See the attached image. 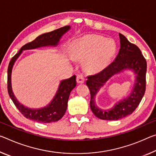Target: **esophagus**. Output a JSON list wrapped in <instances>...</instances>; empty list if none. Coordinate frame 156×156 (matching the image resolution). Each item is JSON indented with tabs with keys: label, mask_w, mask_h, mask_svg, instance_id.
Instances as JSON below:
<instances>
[{
	"label": "esophagus",
	"mask_w": 156,
	"mask_h": 156,
	"mask_svg": "<svg viewBox=\"0 0 156 156\" xmlns=\"http://www.w3.org/2000/svg\"><path fill=\"white\" fill-rule=\"evenodd\" d=\"M76 82L78 84H82L85 82V77L82 75V74H79L76 77Z\"/></svg>",
	"instance_id": "1"
}]
</instances>
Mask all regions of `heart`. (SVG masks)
Returning a JSON list of instances; mask_svg holds the SVG:
<instances>
[{
  "label": "heart",
  "mask_w": 156,
  "mask_h": 156,
  "mask_svg": "<svg viewBox=\"0 0 156 156\" xmlns=\"http://www.w3.org/2000/svg\"><path fill=\"white\" fill-rule=\"evenodd\" d=\"M115 51V44L110 39L89 34L72 44L71 55L73 60H85L86 69L96 71L107 65Z\"/></svg>",
  "instance_id": "1"
}]
</instances>
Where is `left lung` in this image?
Instances as JSON below:
<instances>
[{
	"mask_svg": "<svg viewBox=\"0 0 156 156\" xmlns=\"http://www.w3.org/2000/svg\"><path fill=\"white\" fill-rule=\"evenodd\" d=\"M120 49L115 60L99 72L87 76L86 85L90 91V108L96 117L103 120H118L134 112L146 90L147 61L140 49L119 33ZM132 69L136 74L134 88L126 99L120 101L112 109L102 111L95 104V96L100 88L115 74L124 69Z\"/></svg>",
	"mask_w": 156,
	"mask_h": 156,
	"instance_id": "1",
	"label": "left lung"
}]
</instances>
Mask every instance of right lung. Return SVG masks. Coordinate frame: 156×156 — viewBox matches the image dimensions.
<instances>
[{"mask_svg": "<svg viewBox=\"0 0 156 156\" xmlns=\"http://www.w3.org/2000/svg\"><path fill=\"white\" fill-rule=\"evenodd\" d=\"M69 29H70V26H66L50 33L41 34L33 41L22 46L18 53L9 62L8 69H7V91H8L9 97L11 98L17 109L27 119L44 123L55 122L60 120L66 112L70 92L76 86V76H73L71 78L62 81L55 97L48 105L40 109H30L21 105L17 101L14 95V93L12 92L11 75L14 64L23 50L36 48L38 47L49 45L56 46L58 44L62 35L65 34L66 31H68Z\"/></svg>", "mask_w": 156, "mask_h": 156, "instance_id": "obj_1", "label": "right lung"}]
</instances>
